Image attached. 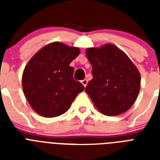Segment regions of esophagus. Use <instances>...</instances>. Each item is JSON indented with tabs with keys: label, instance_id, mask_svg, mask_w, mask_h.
I'll list each match as a JSON object with an SVG mask.
<instances>
[{
	"label": "esophagus",
	"instance_id": "esophagus-1",
	"mask_svg": "<svg viewBox=\"0 0 160 160\" xmlns=\"http://www.w3.org/2000/svg\"><path fill=\"white\" fill-rule=\"evenodd\" d=\"M87 83H88V81H87V80H86V79L81 80V84H82V85H84L85 87L86 86V85H87Z\"/></svg>",
	"mask_w": 160,
	"mask_h": 160
}]
</instances>
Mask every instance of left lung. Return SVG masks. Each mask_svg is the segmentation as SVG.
<instances>
[{
    "label": "left lung",
    "instance_id": "obj_1",
    "mask_svg": "<svg viewBox=\"0 0 160 160\" xmlns=\"http://www.w3.org/2000/svg\"><path fill=\"white\" fill-rule=\"evenodd\" d=\"M93 79L85 87L96 109L107 116L130 109L140 90V74L124 51L112 44L85 51Z\"/></svg>",
    "mask_w": 160,
    "mask_h": 160
}]
</instances>
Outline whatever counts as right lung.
Returning a JSON list of instances; mask_svg holds the SVG:
<instances>
[{
  "mask_svg": "<svg viewBox=\"0 0 160 160\" xmlns=\"http://www.w3.org/2000/svg\"><path fill=\"white\" fill-rule=\"evenodd\" d=\"M78 47L52 42L29 60L22 74L24 95L34 111L52 118L67 111L85 87L73 79L70 62L80 55Z\"/></svg>",
  "mask_w": 160,
  "mask_h": 160,
  "instance_id": "1",
  "label": "right lung"
}]
</instances>
